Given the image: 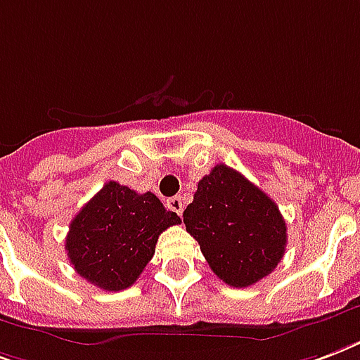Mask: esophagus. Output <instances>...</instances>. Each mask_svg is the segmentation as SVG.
<instances>
[{
  "mask_svg": "<svg viewBox=\"0 0 360 360\" xmlns=\"http://www.w3.org/2000/svg\"><path fill=\"white\" fill-rule=\"evenodd\" d=\"M168 207L172 211H175L177 215H181V213H183V207H185V204H183L181 196H174V198L168 200Z\"/></svg>",
  "mask_w": 360,
  "mask_h": 360,
  "instance_id": "esophagus-1",
  "label": "esophagus"
}]
</instances>
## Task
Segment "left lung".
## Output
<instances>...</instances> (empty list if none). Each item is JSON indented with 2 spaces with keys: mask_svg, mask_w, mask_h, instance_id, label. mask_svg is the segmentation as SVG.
I'll list each match as a JSON object with an SVG mask.
<instances>
[{
  "mask_svg": "<svg viewBox=\"0 0 360 360\" xmlns=\"http://www.w3.org/2000/svg\"><path fill=\"white\" fill-rule=\"evenodd\" d=\"M183 223L213 274L236 289L271 274L287 247V226L276 202L226 164H217L200 179Z\"/></svg>",
  "mask_w": 360,
  "mask_h": 360,
  "instance_id": "obj_1",
  "label": "left lung"
}]
</instances>
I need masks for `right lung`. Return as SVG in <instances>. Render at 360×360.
<instances>
[{
    "label": "right lung",
    "instance_id": "1",
    "mask_svg": "<svg viewBox=\"0 0 360 360\" xmlns=\"http://www.w3.org/2000/svg\"><path fill=\"white\" fill-rule=\"evenodd\" d=\"M179 223L153 192L137 194L109 181L71 221L68 259L96 287L128 289L153 259L158 236Z\"/></svg>",
    "mask_w": 360,
    "mask_h": 360
}]
</instances>
